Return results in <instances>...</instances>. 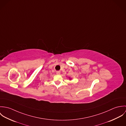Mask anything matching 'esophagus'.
<instances>
[{
  "mask_svg": "<svg viewBox=\"0 0 126 126\" xmlns=\"http://www.w3.org/2000/svg\"><path fill=\"white\" fill-rule=\"evenodd\" d=\"M60 73H61V72H60V71H58L56 72V74H57V75H60Z\"/></svg>",
  "mask_w": 126,
  "mask_h": 126,
  "instance_id": "1",
  "label": "esophagus"
}]
</instances>
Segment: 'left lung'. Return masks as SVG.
I'll return each instance as SVG.
<instances>
[{"label": "left lung", "instance_id": "8db88e82", "mask_svg": "<svg viewBox=\"0 0 126 126\" xmlns=\"http://www.w3.org/2000/svg\"><path fill=\"white\" fill-rule=\"evenodd\" d=\"M69 79H70V78H69Z\"/></svg>", "mask_w": 126, "mask_h": 126}]
</instances>
